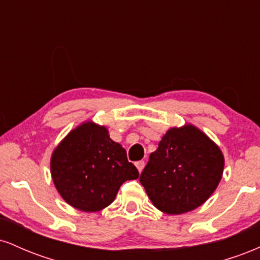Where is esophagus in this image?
I'll return each instance as SVG.
<instances>
[{
  "mask_svg": "<svg viewBox=\"0 0 260 260\" xmlns=\"http://www.w3.org/2000/svg\"><path fill=\"white\" fill-rule=\"evenodd\" d=\"M136 166H137V169H138V171L139 172H142L143 171V169H144V166H145V162L143 160H140V161H137L136 162Z\"/></svg>",
  "mask_w": 260,
  "mask_h": 260,
  "instance_id": "obj_1",
  "label": "esophagus"
}]
</instances>
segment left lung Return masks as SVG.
Returning a JSON list of instances; mask_svg holds the SVG:
<instances>
[{"label": "left lung", "mask_w": 260, "mask_h": 260, "mask_svg": "<svg viewBox=\"0 0 260 260\" xmlns=\"http://www.w3.org/2000/svg\"><path fill=\"white\" fill-rule=\"evenodd\" d=\"M223 156L193 126L171 128L150 154L140 183L159 210L171 215L201 207L221 180Z\"/></svg>", "instance_id": "8db88e82"}]
</instances>
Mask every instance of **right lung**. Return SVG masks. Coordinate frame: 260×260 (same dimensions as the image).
<instances>
[{"label": "right lung", "mask_w": 260, "mask_h": 260, "mask_svg": "<svg viewBox=\"0 0 260 260\" xmlns=\"http://www.w3.org/2000/svg\"><path fill=\"white\" fill-rule=\"evenodd\" d=\"M53 183L62 198L83 211H99L116 198L123 182L139 172L105 127L82 124L68 134L51 157Z\"/></svg>", "instance_id": "obj_1"}]
</instances>
